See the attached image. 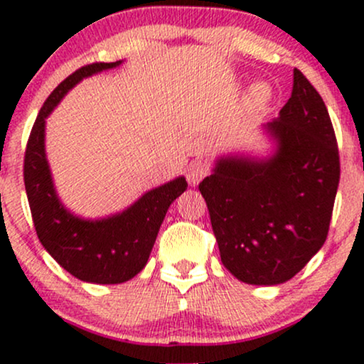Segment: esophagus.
<instances>
[{"label": "esophagus", "instance_id": "1", "mask_svg": "<svg viewBox=\"0 0 364 364\" xmlns=\"http://www.w3.org/2000/svg\"><path fill=\"white\" fill-rule=\"evenodd\" d=\"M208 174V166L203 161H193L188 166L186 179L191 186H196Z\"/></svg>", "mask_w": 364, "mask_h": 364}]
</instances>
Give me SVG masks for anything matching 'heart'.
<instances>
[{
	"mask_svg": "<svg viewBox=\"0 0 364 364\" xmlns=\"http://www.w3.org/2000/svg\"><path fill=\"white\" fill-rule=\"evenodd\" d=\"M252 97L255 99H265L267 97V89L263 85H255L252 89Z\"/></svg>",
	"mask_w": 364,
	"mask_h": 364,
	"instance_id": "1",
	"label": "heart"
}]
</instances>
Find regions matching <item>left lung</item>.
Masks as SVG:
<instances>
[{"label": "left lung", "instance_id": "8db88e82", "mask_svg": "<svg viewBox=\"0 0 364 364\" xmlns=\"http://www.w3.org/2000/svg\"><path fill=\"white\" fill-rule=\"evenodd\" d=\"M263 129L275 141L272 156L219 159L198 188L225 269L246 284L275 286L327 240L341 162L327 106L298 68L289 101Z\"/></svg>", "mask_w": 364, "mask_h": 364}]
</instances>
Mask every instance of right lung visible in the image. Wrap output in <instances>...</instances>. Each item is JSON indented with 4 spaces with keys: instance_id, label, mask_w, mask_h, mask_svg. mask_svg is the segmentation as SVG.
Masks as SVG:
<instances>
[{
    "instance_id": "obj_1",
    "label": "right lung",
    "mask_w": 364,
    "mask_h": 364,
    "mask_svg": "<svg viewBox=\"0 0 364 364\" xmlns=\"http://www.w3.org/2000/svg\"><path fill=\"white\" fill-rule=\"evenodd\" d=\"M116 63H92L65 78L41 107L23 159V181L39 241L66 272L83 282L121 284L147 263L171 203L186 190L185 178L141 195L127 210L106 219L73 215L58 198L44 150L46 118L82 78L116 68Z\"/></svg>"
}]
</instances>
